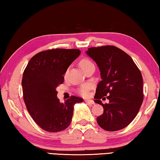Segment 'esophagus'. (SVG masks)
Wrapping results in <instances>:
<instances>
[{
    "instance_id": "obj_1",
    "label": "esophagus",
    "mask_w": 160,
    "mask_h": 160,
    "mask_svg": "<svg viewBox=\"0 0 160 160\" xmlns=\"http://www.w3.org/2000/svg\"><path fill=\"white\" fill-rule=\"evenodd\" d=\"M85 102H86V103H89L91 105L95 104V103H94V101L93 100H90V99H86V100H85Z\"/></svg>"
}]
</instances>
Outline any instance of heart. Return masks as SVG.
Returning <instances> with one entry per match:
<instances>
[{"instance_id": "b5f03b06", "label": "heart", "mask_w": 160, "mask_h": 160, "mask_svg": "<svg viewBox=\"0 0 160 160\" xmlns=\"http://www.w3.org/2000/svg\"><path fill=\"white\" fill-rule=\"evenodd\" d=\"M91 65H93V62L88 59H86V58L83 59L82 61L80 62V66L83 70H84L86 68L91 66ZM89 88H90L89 85L88 84L83 85L82 86H81V88L78 89V93L83 96H87L88 95V93H89V91H88Z\"/></svg>"}]
</instances>
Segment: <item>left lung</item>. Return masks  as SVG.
<instances>
[{
  "mask_svg": "<svg viewBox=\"0 0 160 160\" xmlns=\"http://www.w3.org/2000/svg\"><path fill=\"white\" fill-rule=\"evenodd\" d=\"M86 54L96 62L102 80L94 98L103 113L97 118L99 126L107 131H117L131 122L143 101L142 77L132 59L112 45L90 48ZM106 96L109 103L103 104Z\"/></svg>",
  "mask_w": 160,
  "mask_h": 160,
  "instance_id": "obj_1",
  "label": "left lung"
}]
</instances>
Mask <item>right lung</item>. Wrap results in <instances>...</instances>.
<instances>
[{
  "label": "right lung",
  "instance_id": "1",
  "mask_svg": "<svg viewBox=\"0 0 160 160\" xmlns=\"http://www.w3.org/2000/svg\"><path fill=\"white\" fill-rule=\"evenodd\" d=\"M78 49H52L33 56L23 72V99L29 113L42 129L57 132L72 121L74 106L83 98L72 96L64 103L57 98L56 88L64 82L63 74L80 55Z\"/></svg>",
  "mask_w": 160,
  "mask_h": 160
}]
</instances>
